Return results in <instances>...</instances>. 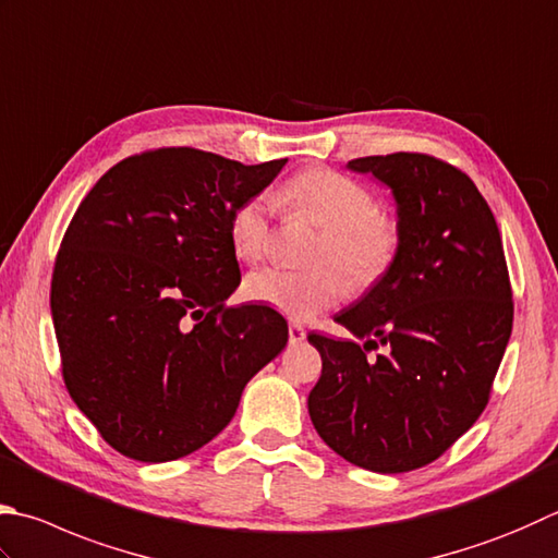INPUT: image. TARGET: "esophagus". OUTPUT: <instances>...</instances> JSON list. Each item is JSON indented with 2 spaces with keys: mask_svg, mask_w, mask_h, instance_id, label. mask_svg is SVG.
<instances>
[{
  "mask_svg": "<svg viewBox=\"0 0 558 558\" xmlns=\"http://www.w3.org/2000/svg\"><path fill=\"white\" fill-rule=\"evenodd\" d=\"M303 340H306V328H301V325L291 323L289 325V344H299Z\"/></svg>",
  "mask_w": 558,
  "mask_h": 558,
  "instance_id": "1",
  "label": "esophagus"
}]
</instances>
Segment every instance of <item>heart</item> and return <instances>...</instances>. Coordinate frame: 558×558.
Returning <instances> with one entry per match:
<instances>
[{"mask_svg":"<svg viewBox=\"0 0 558 558\" xmlns=\"http://www.w3.org/2000/svg\"><path fill=\"white\" fill-rule=\"evenodd\" d=\"M281 202L291 214L306 216L325 228L315 255V265L320 269L255 271L247 279V296L291 320H313L318 313L335 306L347 287L354 293L374 289L401 255V220L381 211L372 189L352 177L328 167H308L281 186ZM271 214L275 208L265 194L250 196L235 206L228 220V240L238 259L255 265L269 255L275 238ZM335 266L343 271L342 276Z\"/></svg>","mask_w":558,"mask_h":558,"instance_id":"b5f03b06","label":"heart"}]
</instances>
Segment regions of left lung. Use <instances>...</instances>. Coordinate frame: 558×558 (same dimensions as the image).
<instances>
[{"label": "left lung", "instance_id": "obj_1", "mask_svg": "<svg viewBox=\"0 0 558 558\" xmlns=\"http://www.w3.org/2000/svg\"><path fill=\"white\" fill-rule=\"evenodd\" d=\"M393 189L403 245L391 271L338 318L354 338L311 332L323 374L308 413L354 466L403 474L476 423L512 332V287L496 218L459 167L425 153L350 160ZM385 347L369 357L368 352Z\"/></svg>", "mask_w": 558, "mask_h": 558}]
</instances>
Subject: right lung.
<instances>
[{
    "instance_id": "add662e5",
    "label": "right lung",
    "mask_w": 558,
    "mask_h": 558,
    "mask_svg": "<svg viewBox=\"0 0 558 558\" xmlns=\"http://www.w3.org/2000/svg\"><path fill=\"white\" fill-rule=\"evenodd\" d=\"M283 165L155 148L77 206L52 267V325L68 393L119 454L160 464L211 442L287 347L275 308L226 303L240 283L230 214Z\"/></svg>"
}]
</instances>
